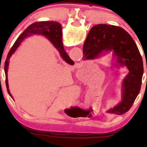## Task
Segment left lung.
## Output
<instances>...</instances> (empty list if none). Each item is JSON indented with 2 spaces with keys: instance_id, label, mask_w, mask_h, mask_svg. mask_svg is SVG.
I'll return each instance as SVG.
<instances>
[{
  "instance_id": "left-lung-1",
  "label": "left lung",
  "mask_w": 147,
  "mask_h": 147,
  "mask_svg": "<svg viewBox=\"0 0 147 147\" xmlns=\"http://www.w3.org/2000/svg\"><path fill=\"white\" fill-rule=\"evenodd\" d=\"M113 52L115 65L125 66L129 71L122 83L121 102L107 113L122 115L130 109L141 90L144 65L136 42L124 28L98 24L90 30L83 46V58L95 59Z\"/></svg>"
}]
</instances>
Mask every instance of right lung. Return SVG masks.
Here are the masks:
<instances>
[{"mask_svg":"<svg viewBox=\"0 0 147 147\" xmlns=\"http://www.w3.org/2000/svg\"><path fill=\"white\" fill-rule=\"evenodd\" d=\"M33 34H41L44 37L49 39L51 42L54 44L55 48L58 50L60 54V56L67 63L70 65H74V62L69 57L67 53L65 51L63 44H62V26L60 23L54 21H40L36 22L29 26L18 37L12 47L9 50V52L8 53L7 57L5 61L4 71L6 74V85L7 88L8 93L10 95V96L12 98L9 89V84H8V67L9 64V59L11 57L18 48L20 46L21 42L27 37H30Z\"/></svg>","mask_w":147,"mask_h":147,"instance_id":"1","label":"right lung"}]
</instances>
